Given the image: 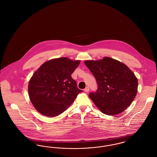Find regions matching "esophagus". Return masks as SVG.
<instances>
[{"instance_id":"34e87169","label":"esophagus","mask_w":157,"mask_h":157,"mask_svg":"<svg viewBox=\"0 0 157 157\" xmlns=\"http://www.w3.org/2000/svg\"><path fill=\"white\" fill-rule=\"evenodd\" d=\"M84 91L85 92H89L90 91V88L89 87H86L85 88V90H84Z\"/></svg>"}]
</instances>
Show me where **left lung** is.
Instances as JSON below:
<instances>
[{"label": "left lung", "mask_w": 157, "mask_h": 157, "mask_svg": "<svg viewBox=\"0 0 157 157\" xmlns=\"http://www.w3.org/2000/svg\"><path fill=\"white\" fill-rule=\"evenodd\" d=\"M94 76L98 90L89 97L105 114L114 115L131 104L138 91V79L125 64L109 57L84 62Z\"/></svg>", "instance_id": "obj_1"}]
</instances>
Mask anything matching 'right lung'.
Masks as SVG:
<instances>
[{
	"label": "right lung",
	"mask_w": 157,
	"mask_h": 157,
	"mask_svg": "<svg viewBox=\"0 0 157 157\" xmlns=\"http://www.w3.org/2000/svg\"><path fill=\"white\" fill-rule=\"evenodd\" d=\"M81 60L66 57L49 60L33 73L28 93L34 108L42 115L55 117L66 111L82 90L71 77Z\"/></svg>",
	"instance_id": "obj_1"
}]
</instances>
